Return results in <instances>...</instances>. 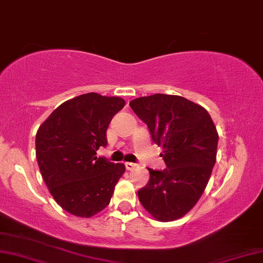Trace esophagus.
<instances>
[{
  "instance_id": "obj_1",
  "label": "esophagus",
  "mask_w": 263,
  "mask_h": 263,
  "mask_svg": "<svg viewBox=\"0 0 263 263\" xmlns=\"http://www.w3.org/2000/svg\"><path fill=\"white\" fill-rule=\"evenodd\" d=\"M124 166H125V170H128V171H133V170H134L135 167L138 166V165H136V163H133V162H125V163H124Z\"/></svg>"
}]
</instances>
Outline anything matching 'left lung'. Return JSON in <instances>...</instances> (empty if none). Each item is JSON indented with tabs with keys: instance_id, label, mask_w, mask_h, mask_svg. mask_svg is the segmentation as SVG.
<instances>
[{
	"instance_id": "obj_1",
	"label": "left lung",
	"mask_w": 263,
	"mask_h": 263,
	"mask_svg": "<svg viewBox=\"0 0 263 263\" xmlns=\"http://www.w3.org/2000/svg\"><path fill=\"white\" fill-rule=\"evenodd\" d=\"M162 147L167 168H148L151 179L140 190L146 211L160 222L184 217L200 199L216 163L218 133L206 109L181 96L155 93L130 103Z\"/></svg>"
}]
</instances>
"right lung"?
<instances>
[{
  "label": "right lung",
  "mask_w": 263,
  "mask_h": 263,
  "mask_svg": "<svg viewBox=\"0 0 263 263\" xmlns=\"http://www.w3.org/2000/svg\"><path fill=\"white\" fill-rule=\"evenodd\" d=\"M121 97L84 93L60 104L40 125L35 154L41 176L54 200L77 217H90L108 206L123 163L97 158L105 147L106 129L123 108Z\"/></svg>",
  "instance_id": "right-lung-1"
}]
</instances>
